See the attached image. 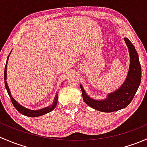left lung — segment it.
I'll return each instance as SVG.
<instances>
[{
    "label": "left lung",
    "mask_w": 147,
    "mask_h": 147,
    "mask_svg": "<svg viewBox=\"0 0 147 147\" xmlns=\"http://www.w3.org/2000/svg\"><path fill=\"white\" fill-rule=\"evenodd\" d=\"M130 54V66L125 82L117 90L108 94L105 100H94L87 95L80 85L84 102L92 108L103 112H112L125 108L132 101L142 79V68L137 52L128 38H124Z\"/></svg>",
    "instance_id": "obj_1"
}]
</instances>
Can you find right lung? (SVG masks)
I'll list each match as a JSON object with an SVG mask.
<instances>
[{
	"label": "right lung",
	"instance_id": "add662e5",
	"mask_svg": "<svg viewBox=\"0 0 147 147\" xmlns=\"http://www.w3.org/2000/svg\"><path fill=\"white\" fill-rule=\"evenodd\" d=\"M10 54H9V55H10ZM8 59H7L6 64H5V71H4V80H5V88H6L7 92H8V95H9V97L10 98V100H11L12 103H13V106L15 107V108H16V109H17V110L18 111L20 114L25 115V116L30 117H36L42 116V115H45V114L48 113V112H51L52 110H53L57 104V94H56L55 95V97L54 98V100H53V102L51 104V105H50V106L47 107H45V108H43V109H39V110H31V109H27V108L21 106L20 104L18 103V102H16V100L13 98V97H12L11 94H10L9 87H8V84H7V82H6L7 63H8Z\"/></svg>",
	"mask_w": 147,
	"mask_h": 147
}]
</instances>
